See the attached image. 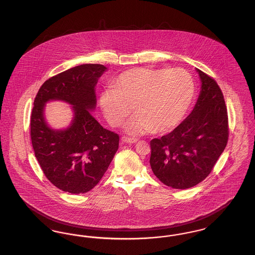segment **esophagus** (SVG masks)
<instances>
[{
  "instance_id": "1",
  "label": "esophagus",
  "mask_w": 255,
  "mask_h": 255,
  "mask_svg": "<svg viewBox=\"0 0 255 255\" xmlns=\"http://www.w3.org/2000/svg\"><path fill=\"white\" fill-rule=\"evenodd\" d=\"M122 141L123 143H135L137 141V138H133V137L123 135L122 136Z\"/></svg>"
}]
</instances>
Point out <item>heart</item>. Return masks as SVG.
Segmentation results:
<instances>
[{"label":"heart","instance_id":"1","mask_svg":"<svg viewBox=\"0 0 255 255\" xmlns=\"http://www.w3.org/2000/svg\"><path fill=\"white\" fill-rule=\"evenodd\" d=\"M194 94L193 78L183 69L135 68L121 73L99 101L112 126L120 125L133 105L136 114L124 127L128 133H167L183 120Z\"/></svg>","mask_w":255,"mask_h":255}]
</instances>
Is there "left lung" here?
I'll return each mask as SVG.
<instances>
[{
    "instance_id": "obj_1",
    "label": "left lung",
    "mask_w": 255,
    "mask_h": 255,
    "mask_svg": "<svg viewBox=\"0 0 255 255\" xmlns=\"http://www.w3.org/2000/svg\"><path fill=\"white\" fill-rule=\"evenodd\" d=\"M202 82L191 114L171 133L150 141V165L165 185L186 189L203 182L229 139L228 110L217 82L196 69Z\"/></svg>"
}]
</instances>
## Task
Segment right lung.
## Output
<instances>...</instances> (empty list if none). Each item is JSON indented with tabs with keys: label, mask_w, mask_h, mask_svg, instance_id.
<instances>
[{
	"label": "right lung",
	"mask_w": 255,
	"mask_h": 255,
	"mask_svg": "<svg viewBox=\"0 0 255 255\" xmlns=\"http://www.w3.org/2000/svg\"><path fill=\"white\" fill-rule=\"evenodd\" d=\"M107 70L100 64H83L48 79L37 93L30 118V137L37 160L54 186L72 194L92 190L119 149L118 133L103 128L90 111L97 106L95 88ZM50 100L73 105L75 117L64 130L49 128L43 109Z\"/></svg>",
	"instance_id": "add662e5"
}]
</instances>
